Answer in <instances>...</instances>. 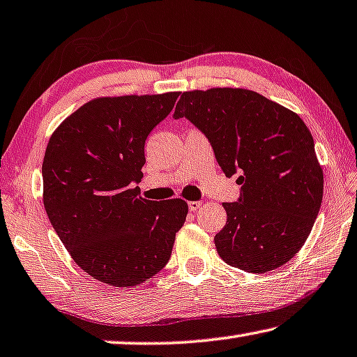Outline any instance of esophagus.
<instances>
[{"instance_id":"1","label":"esophagus","mask_w":357,"mask_h":357,"mask_svg":"<svg viewBox=\"0 0 357 357\" xmlns=\"http://www.w3.org/2000/svg\"><path fill=\"white\" fill-rule=\"evenodd\" d=\"M201 204H202L201 201H190V202H188V207H190L191 212H196V211L201 207Z\"/></svg>"}]
</instances>
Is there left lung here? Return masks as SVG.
I'll return each instance as SVG.
<instances>
[{
    "mask_svg": "<svg viewBox=\"0 0 357 357\" xmlns=\"http://www.w3.org/2000/svg\"><path fill=\"white\" fill-rule=\"evenodd\" d=\"M174 118L207 137L227 177L239 174V199L223 202L227 225L213 238L222 260L249 273L286 265L308 239L324 190L306 124L270 98L233 87L183 92Z\"/></svg>",
    "mask_w": 357,
    "mask_h": 357,
    "instance_id": "1",
    "label": "left lung"
}]
</instances>
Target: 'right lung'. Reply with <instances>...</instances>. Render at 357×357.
I'll list each match as a JSON object with an SVG mask.
<instances>
[{
    "mask_svg": "<svg viewBox=\"0 0 357 357\" xmlns=\"http://www.w3.org/2000/svg\"><path fill=\"white\" fill-rule=\"evenodd\" d=\"M178 92L100 97L59 126L43 161L45 209L71 259L97 281L134 287L160 273L183 227V199L139 196L145 140Z\"/></svg>",
    "mask_w": 357,
    "mask_h": 357,
    "instance_id": "1",
    "label": "right lung"
}]
</instances>
